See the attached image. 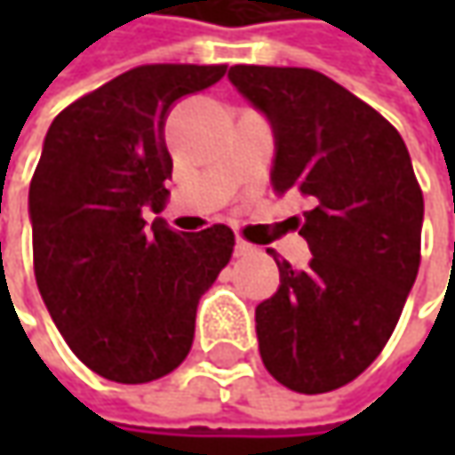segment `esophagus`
I'll return each mask as SVG.
<instances>
[{"label":"esophagus","mask_w":455,"mask_h":455,"mask_svg":"<svg viewBox=\"0 0 455 455\" xmlns=\"http://www.w3.org/2000/svg\"><path fill=\"white\" fill-rule=\"evenodd\" d=\"M253 245L251 243H245V240H237L235 243V255L237 258H245V255H253Z\"/></svg>","instance_id":"esophagus-1"}]
</instances>
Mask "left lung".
Masks as SVG:
<instances>
[{
  "instance_id": "obj_1",
  "label": "left lung",
  "mask_w": 455,
  "mask_h": 455,
  "mask_svg": "<svg viewBox=\"0 0 455 455\" xmlns=\"http://www.w3.org/2000/svg\"><path fill=\"white\" fill-rule=\"evenodd\" d=\"M230 80L275 133L273 189L299 192L311 248L293 271L268 248L281 286L255 308L266 370L293 393L359 377L393 337L420 266L423 192L393 124L311 68L235 65Z\"/></svg>"
}]
</instances>
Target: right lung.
<instances>
[{
	"label": "right lung",
	"mask_w": 455,
	"mask_h": 455,
	"mask_svg": "<svg viewBox=\"0 0 455 455\" xmlns=\"http://www.w3.org/2000/svg\"><path fill=\"white\" fill-rule=\"evenodd\" d=\"M225 73L139 65L62 108L44 136L29 182L37 289L76 357L106 379L141 385L177 370L202 293L233 258L228 225L177 233L144 220L169 195L166 111Z\"/></svg>",
	"instance_id": "add662e5"
}]
</instances>
